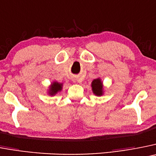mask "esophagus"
I'll list each match as a JSON object with an SVG mask.
<instances>
[{"label": "esophagus", "instance_id": "34e87169", "mask_svg": "<svg viewBox=\"0 0 156 156\" xmlns=\"http://www.w3.org/2000/svg\"><path fill=\"white\" fill-rule=\"evenodd\" d=\"M73 81L74 83H76L77 82V80L76 79H73Z\"/></svg>", "mask_w": 156, "mask_h": 156}]
</instances>
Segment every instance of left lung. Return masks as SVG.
Masks as SVG:
<instances>
[{
	"label": "left lung",
	"instance_id": "left-lung-1",
	"mask_svg": "<svg viewBox=\"0 0 156 156\" xmlns=\"http://www.w3.org/2000/svg\"><path fill=\"white\" fill-rule=\"evenodd\" d=\"M91 90L93 94L97 97H101L104 94V88L102 80L98 77L97 79H94L91 83Z\"/></svg>",
	"mask_w": 156,
	"mask_h": 156
}]
</instances>
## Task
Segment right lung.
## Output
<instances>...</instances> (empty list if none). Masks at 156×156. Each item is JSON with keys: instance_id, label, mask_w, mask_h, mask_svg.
Instances as JSON below:
<instances>
[{"instance_id": "obj_1", "label": "right lung", "mask_w": 156, "mask_h": 156, "mask_svg": "<svg viewBox=\"0 0 156 156\" xmlns=\"http://www.w3.org/2000/svg\"><path fill=\"white\" fill-rule=\"evenodd\" d=\"M62 87H63V83H58L57 81H53L48 86V88L47 90V94L51 96V97L56 95L58 93L62 91Z\"/></svg>"}]
</instances>
